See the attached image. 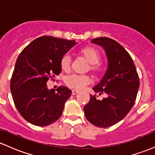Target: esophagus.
I'll list each match as a JSON object with an SVG mask.
<instances>
[{"instance_id":"esophagus-1","label":"esophagus","mask_w":155,"mask_h":155,"mask_svg":"<svg viewBox=\"0 0 155 155\" xmlns=\"http://www.w3.org/2000/svg\"><path fill=\"white\" fill-rule=\"evenodd\" d=\"M79 91H78V90H72V95H77L78 93H79Z\"/></svg>"}]
</instances>
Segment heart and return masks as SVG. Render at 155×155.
Returning a JSON list of instances; mask_svg holds the SVG:
<instances>
[{"instance_id":"b5f03b06","label":"heart","mask_w":155,"mask_h":155,"mask_svg":"<svg viewBox=\"0 0 155 155\" xmlns=\"http://www.w3.org/2000/svg\"><path fill=\"white\" fill-rule=\"evenodd\" d=\"M80 53L90 63L89 69L90 71L96 74L101 72V67L98 63L101 60V54L97 49L94 47H87L81 49ZM71 56L68 54H65L60 60V68L63 71L68 72L71 69ZM64 81L65 84L69 87L75 90H81L90 82V78L87 75L71 74L67 76Z\"/></svg>"}]
</instances>
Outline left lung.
Wrapping results in <instances>:
<instances>
[{
  "instance_id": "1",
  "label": "left lung",
  "mask_w": 155,
  "mask_h": 155,
  "mask_svg": "<svg viewBox=\"0 0 155 155\" xmlns=\"http://www.w3.org/2000/svg\"><path fill=\"white\" fill-rule=\"evenodd\" d=\"M91 43L104 49L108 60L107 70L100 82L92 87L95 92L107 97L97 100L90 95L84 107L85 117L90 123L99 127H108L121 121L129 113L136 101L139 88V78L129 53L116 41L100 37Z\"/></svg>"
}]
</instances>
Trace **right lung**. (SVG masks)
<instances>
[{"label": "right lung", "instance_id": "1", "mask_svg": "<svg viewBox=\"0 0 155 155\" xmlns=\"http://www.w3.org/2000/svg\"><path fill=\"white\" fill-rule=\"evenodd\" d=\"M77 44L49 35L39 37L19 55L10 88L16 108L23 118L36 126H47L61 117L71 90H49L47 82L61 72L62 58Z\"/></svg>", "mask_w": 155, "mask_h": 155}]
</instances>
